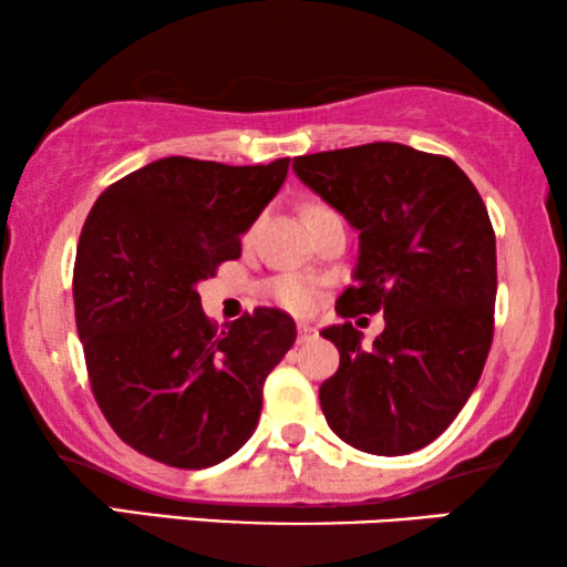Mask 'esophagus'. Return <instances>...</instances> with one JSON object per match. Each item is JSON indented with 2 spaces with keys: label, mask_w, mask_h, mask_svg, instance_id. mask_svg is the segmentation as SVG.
Here are the masks:
<instances>
[{
  "label": "esophagus",
  "mask_w": 567,
  "mask_h": 567,
  "mask_svg": "<svg viewBox=\"0 0 567 567\" xmlns=\"http://www.w3.org/2000/svg\"><path fill=\"white\" fill-rule=\"evenodd\" d=\"M317 338V328H312V324H299V343H309V340Z\"/></svg>",
  "instance_id": "esophagus-1"
}]
</instances>
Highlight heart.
<instances>
[{"label":"heart","mask_w":567,"mask_h":567,"mask_svg":"<svg viewBox=\"0 0 567 567\" xmlns=\"http://www.w3.org/2000/svg\"><path fill=\"white\" fill-rule=\"evenodd\" d=\"M328 206L322 204H312L307 206L305 212V219L309 214H317V212H324ZM268 291L270 297H274L278 305L289 309V312H297V315H305L309 309L315 307V299H317V289L315 284L309 281V278L299 276V274H284V276H276L274 281L268 284Z\"/></svg>","instance_id":"obj_1"}]
</instances>
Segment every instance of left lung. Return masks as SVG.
Returning <instances> with one entry per match:
<instances>
[{"instance_id":"left-lung-1","label":"left lung","mask_w":567,"mask_h":567,"mask_svg":"<svg viewBox=\"0 0 567 567\" xmlns=\"http://www.w3.org/2000/svg\"><path fill=\"white\" fill-rule=\"evenodd\" d=\"M293 173L359 229L353 286L336 301L343 322L322 330L340 351L322 413L361 452H417L460 415L491 351L487 208L456 162L394 142L293 157ZM377 311L385 330L367 349L350 317Z\"/></svg>"}]
</instances>
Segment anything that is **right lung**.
<instances>
[{
    "mask_svg": "<svg viewBox=\"0 0 567 567\" xmlns=\"http://www.w3.org/2000/svg\"><path fill=\"white\" fill-rule=\"evenodd\" d=\"M289 173L270 165L165 157L100 193L74 260V315L92 394L138 454L204 470L258 425L262 382L297 340L281 309L258 307L219 330L198 281L243 252Z\"/></svg>",
    "mask_w": 567,
    "mask_h": 567,
    "instance_id": "right-lung-1",
    "label": "right lung"
}]
</instances>
